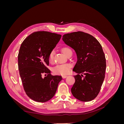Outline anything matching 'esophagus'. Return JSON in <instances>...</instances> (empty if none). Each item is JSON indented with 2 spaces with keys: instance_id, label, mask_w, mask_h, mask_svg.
<instances>
[{
  "instance_id": "obj_1",
  "label": "esophagus",
  "mask_w": 124,
  "mask_h": 124,
  "mask_svg": "<svg viewBox=\"0 0 124 124\" xmlns=\"http://www.w3.org/2000/svg\"><path fill=\"white\" fill-rule=\"evenodd\" d=\"M67 77H68V76H65V75H64V76H62V77L63 78H66Z\"/></svg>"
}]
</instances>
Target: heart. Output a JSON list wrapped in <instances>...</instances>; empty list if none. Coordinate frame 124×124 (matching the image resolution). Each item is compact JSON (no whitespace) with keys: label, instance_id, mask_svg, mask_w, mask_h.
I'll list each match as a JSON object with an SVG mask.
<instances>
[{"label":"heart","instance_id":"heart-1","mask_svg":"<svg viewBox=\"0 0 124 124\" xmlns=\"http://www.w3.org/2000/svg\"><path fill=\"white\" fill-rule=\"evenodd\" d=\"M62 51L65 55L67 56L70 51L71 50L69 48L64 47L62 48ZM54 51H52L50 52L48 56V61L50 62H52L54 60ZM71 68V65L70 63H63V64L58 65L56 66L53 68V72L56 74H62L65 75L69 73Z\"/></svg>","mask_w":124,"mask_h":124}]
</instances>
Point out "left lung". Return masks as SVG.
Masks as SVG:
<instances>
[{"label": "left lung", "instance_id": "obj_1", "mask_svg": "<svg viewBox=\"0 0 124 124\" xmlns=\"http://www.w3.org/2000/svg\"><path fill=\"white\" fill-rule=\"evenodd\" d=\"M62 39L75 51L77 56L73 71L78 74L74 76L76 81L71 89V93L81 101L94 99L100 91L106 69L102 46L95 37L82 31L65 34Z\"/></svg>", "mask_w": 124, "mask_h": 124}]
</instances>
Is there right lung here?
Masks as SVG:
<instances>
[{
    "mask_svg": "<svg viewBox=\"0 0 124 124\" xmlns=\"http://www.w3.org/2000/svg\"><path fill=\"white\" fill-rule=\"evenodd\" d=\"M61 37L48 31H36L21 44L18 66L22 84L27 95L37 102H46L53 98L62 79V76L51 75L46 67L50 52ZM42 73H46L47 76L43 78Z\"/></svg>",
    "mask_w": 124,
    "mask_h": 124,
    "instance_id": "add662e5",
    "label": "right lung"
}]
</instances>
